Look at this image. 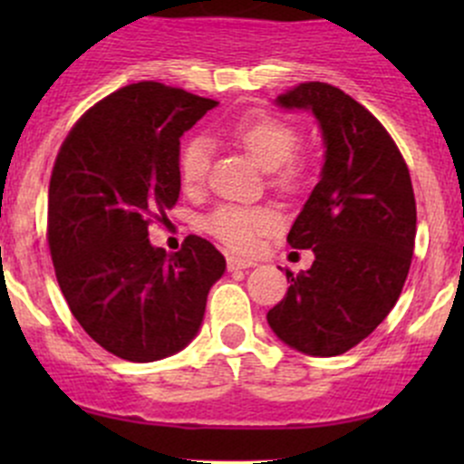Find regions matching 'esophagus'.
Masks as SVG:
<instances>
[{
  "label": "esophagus",
  "mask_w": 464,
  "mask_h": 464,
  "mask_svg": "<svg viewBox=\"0 0 464 464\" xmlns=\"http://www.w3.org/2000/svg\"><path fill=\"white\" fill-rule=\"evenodd\" d=\"M256 262L254 260H246V258H237V256H228L227 258V266L231 271H237V269H249V266H254Z\"/></svg>",
  "instance_id": "1"
}]
</instances>
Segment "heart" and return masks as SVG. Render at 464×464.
Segmentation results:
<instances>
[{"label":"heart","mask_w":464,"mask_h":464,"mask_svg":"<svg viewBox=\"0 0 464 464\" xmlns=\"http://www.w3.org/2000/svg\"><path fill=\"white\" fill-rule=\"evenodd\" d=\"M231 141L245 148L280 190H296L305 179V163L298 157L301 132L283 116L269 111H249L227 128ZM210 148L202 137L186 139L177 152V172L186 190L202 188L208 175ZM204 231L233 251H251L265 233L276 227L274 210L265 206L219 204L202 222Z\"/></svg>","instance_id":"heart-1"}]
</instances>
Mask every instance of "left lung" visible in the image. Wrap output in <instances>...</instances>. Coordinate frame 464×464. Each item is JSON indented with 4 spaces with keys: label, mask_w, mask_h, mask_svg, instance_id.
<instances>
[{
    "label": "left lung",
    "mask_w": 464,
    "mask_h": 464,
    "mask_svg": "<svg viewBox=\"0 0 464 464\" xmlns=\"http://www.w3.org/2000/svg\"><path fill=\"white\" fill-rule=\"evenodd\" d=\"M283 107H305L325 137V166L287 242L314 262L294 276L266 314L292 348L334 357L362 343L388 316L409 276L415 246V195L409 166L388 130L327 82L280 93Z\"/></svg>",
    "instance_id": "8db88e82"
}]
</instances>
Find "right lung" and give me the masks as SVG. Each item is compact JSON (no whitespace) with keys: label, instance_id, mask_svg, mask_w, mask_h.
<instances>
[{"label":"right lung","instance_id":"1","mask_svg":"<svg viewBox=\"0 0 464 464\" xmlns=\"http://www.w3.org/2000/svg\"><path fill=\"white\" fill-rule=\"evenodd\" d=\"M218 101L143 81L121 87L69 130L49 181L46 242L82 330L128 362H157L198 334L227 260L199 236L177 254L150 245L179 199V137Z\"/></svg>","mask_w":464,"mask_h":464}]
</instances>
